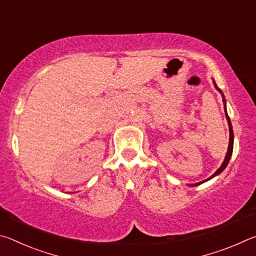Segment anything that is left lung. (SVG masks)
<instances>
[{"label":"left lung","mask_w":256,"mask_h":256,"mask_svg":"<svg viewBox=\"0 0 256 256\" xmlns=\"http://www.w3.org/2000/svg\"><path fill=\"white\" fill-rule=\"evenodd\" d=\"M220 92V94H222V90H220L219 88H216ZM224 96V94H222ZM222 102H224V106H226V100H224V98L222 99ZM224 112H226V118H227V120H228V125H229V146H228V151H227V154H226V157H224V162H222V166H220L218 170H216V172H214V175L212 176H210L209 178H206V180H202V182H200V183H196V184H192V186H196V185H200V184H202V183H204V182H206V180H211L212 177H214L216 175H219L220 172H222L224 168L227 167V164H228V162H229V160H230V157H232V146H234V133H232V122H230V118H229V116H228V114H227V110H226V107H224Z\"/></svg>","instance_id":"obj_1"}]
</instances>
